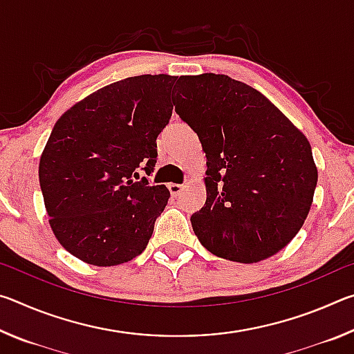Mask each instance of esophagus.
<instances>
[{"label":"esophagus","instance_id":"34e87169","mask_svg":"<svg viewBox=\"0 0 354 354\" xmlns=\"http://www.w3.org/2000/svg\"><path fill=\"white\" fill-rule=\"evenodd\" d=\"M183 189H184L183 184H175V183H170L169 184V190H170V194L173 196H178L183 192Z\"/></svg>","mask_w":354,"mask_h":354}]
</instances>
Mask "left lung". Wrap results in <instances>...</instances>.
<instances>
[{"instance_id":"8db88e82","label":"left lung","mask_w":354,"mask_h":354,"mask_svg":"<svg viewBox=\"0 0 354 354\" xmlns=\"http://www.w3.org/2000/svg\"><path fill=\"white\" fill-rule=\"evenodd\" d=\"M173 104L207 159L206 205L190 217L203 247L242 263L283 250L306 220L319 178L304 134L226 75L181 76Z\"/></svg>"}]
</instances>
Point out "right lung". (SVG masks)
Here are the masks:
<instances>
[{
	"instance_id": "obj_1",
	"label": "right lung",
	"mask_w": 354,
	"mask_h": 354,
	"mask_svg": "<svg viewBox=\"0 0 354 354\" xmlns=\"http://www.w3.org/2000/svg\"><path fill=\"white\" fill-rule=\"evenodd\" d=\"M176 80L142 75L109 84L53 128L39 164L40 189L53 232L77 259L111 267L147 248L170 192L133 175L154 170Z\"/></svg>"
}]
</instances>
